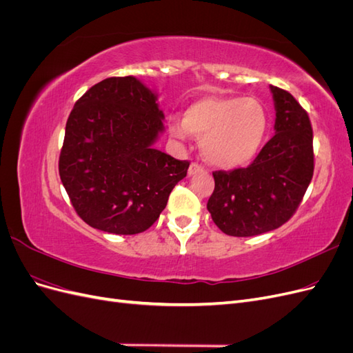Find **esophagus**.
Instances as JSON below:
<instances>
[{
    "instance_id": "1",
    "label": "esophagus",
    "mask_w": 353,
    "mask_h": 353,
    "mask_svg": "<svg viewBox=\"0 0 353 353\" xmlns=\"http://www.w3.org/2000/svg\"><path fill=\"white\" fill-rule=\"evenodd\" d=\"M203 170H205V168H203L201 165H199V163H191L190 168H188V175L193 176V175H196V174L203 172Z\"/></svg>"
}]
</instances>
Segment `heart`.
Segmentation results:
<instances>
[{"instance_id":"1","label":"heart","mask_w":353,"mask_h":353,"mask_svg":"<svg viewBox=\"0 0 353 353\" xmlns=\"http://www.w3.org/2000/svg\"><path fill=\"white\" fill-rule=\"evenodd\" d=\"M268 125V112L258 99L203 97L188 105L184 121H170L169 130L178 140L190 134L201 138V152L210 165L234 169L259 153Z\"/></svg>"}]
</instances>
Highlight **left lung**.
Returning a JSON list of instances; mask_svg holds the SVG:
<instances>
[{
  "label": "left lung",
  "mask_w": 353,
  "mask_h": 353,
  "mask_svg": "<svg viewBox=\"0 0 353 353\" xmlns=\"http://www.w3.org/2000/svg\"><path fill=\"white\" fill-rule=\"evenodd\" d=\"M275 135L248 168L215 170L208 210L232 237H252L281 227L301 205L314 175L312 126L290 92L272 87Z\"/></svg>",
  "instance_id": "obj_1"
}]
</instances>
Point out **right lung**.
<instances>
[{
  "label": "right lung",
  "mask_w": 353,
  "mask_h": 353,
  "mask_svg": "<svg viewBox=\"0 0 353 353\" xmlns=\"http://www.w3.org/2000/svg\"><path fill=\"white\" fill-rule=\"evenodd\" d=\"M157 95L134 77L108 78L74 103L59 172L82 221L119 236L150 228L190 162L153 147L162 134Z\"/></svg>",
  "instance_id": "obj_1"
}]
</instances>
